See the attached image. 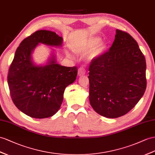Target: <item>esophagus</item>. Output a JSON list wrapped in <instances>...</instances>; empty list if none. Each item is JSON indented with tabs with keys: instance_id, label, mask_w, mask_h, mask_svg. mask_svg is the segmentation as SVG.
Masks as SVG:
<instances>
[{
	"instance_id": "1",
	"label": "esophagus",
	"mask_w": 155,
	"mask_h": 155,
	"mask_svg": "<svg viewBox=\"0 0 155 155\" xmlns=\"http://www.w3.org/2000/svg\"><path fill=\"white\" fill-rule=\"evenodd\" d=\"M86 74V69L84 67H80L78 70V76H83Z\"/></svg>"
}]
</instances>
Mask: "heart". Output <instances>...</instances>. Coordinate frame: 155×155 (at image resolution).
<instances>
[{"label": "heart", "mask_w": 155, "mask_h": 155, "mask_svg": "<svg viewBox=\"0 0 155 155\" xmlns=\"http://www.w3.org/2000/svg\"><path fill=\"white\" fill-rule=\"evenodd\" d=\"M101 41V38L100 37H93L88 39L86 42L83 43L81 46L74 47L73 51L77 54H84L91 51L88 55V60H92V59L96 58L101 53L100 48H96Z\"/></svg>", "instance_id": "1"}]
</instances>
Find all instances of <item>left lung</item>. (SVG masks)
<instances>
[{
    "label": "left lung",
    "instance_id": "obj_1",
    "mask_svg": "<svg viewBox=\"0 0 155 155\" xmlns=\"http://www.w3.org/2000/svg\"><path fill=\"white\" fill-rule=\"evenodd\" d=\"M89 71L90 105L106 118L124 115L145 93V56L137 42L124 31L116 30L111 47L93 59Z\"/></svg>",
    "mask_w": 155,
    "mask_h": 155
}]
</instances>
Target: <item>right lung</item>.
Segmentation results:
<instances>
[{
  "label": "right lung",
  "instance_id": "right-lung-1",
  "mask_svg": "<svg viewBox=\"0 0 155 155\" xmlns=\"http://www.w3.org/2000/svg\"><path fill=\"white\" fill-rule=\"evenodd\" d=\"M63 42L55 33L40 30L23 40L15 51L8 84L14 104L27 116L45 118L54 115L61 105L66 87L76 80L77 67L58 63L54 49L43 64L33 60V51L40 44L60 48Z\"/></svg>",
  "mask_w": 155,
  "mask_h": 155
}]
</instances>
